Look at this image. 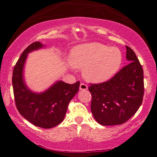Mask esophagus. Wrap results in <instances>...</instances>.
<instances>
[{
  "instance_id": "esophagus-1",
  "label": "esophagus",
  "mask_w": 157,
  "mask_h": 157,
  "mask_svg": "<svg viewBox=\"0 0 157 157\" xmlns=\"http://www.w3.org/2000/svg\"><path fill=\"white\" fill-rule=\"evenodd\" d=\"M87 89H88L87 85H86L84 83H80V91H83V90H87Z\"/></svg>"
}]
</instances>
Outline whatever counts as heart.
Here are the masks:
<instances>
[{"label":"heart","instance_id":"1","mask_svg":"<svg viewBox=\"0 0 157 157\" xmlns=\"http://www.w3.org/2000/svg\"><path fill=\"white\" fill-rule=\"evenodd\" d=\"M75 68L82 69L86 80L100 83L109 80L120 69L122 55L118 48L100 43H89L75 46L70 55Z\"/></svg>","mask_w":157,"mask_h":157}]
</instances>
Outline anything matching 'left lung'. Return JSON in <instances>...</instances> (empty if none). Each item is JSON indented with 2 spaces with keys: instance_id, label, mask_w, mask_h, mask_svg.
<instances>
[{
  "instance_id": "obj_1",
  "label": "left lung",
  "mask_w": 157,
  "mask_h": 157,
  "mask_svg": "<svg viewBox=\"0 0 157 157\" xmlns=\"http://www.w3.org/2000/svg\"><path fill=\"white\" fill-rule=\"evenodd\" d=\"M129 63L111 80L89 86L91 110L95 120L102 125L124 123L137 111L144 94L143 69L134 52L126 46Z\"/></svg>"
}]
</instances>
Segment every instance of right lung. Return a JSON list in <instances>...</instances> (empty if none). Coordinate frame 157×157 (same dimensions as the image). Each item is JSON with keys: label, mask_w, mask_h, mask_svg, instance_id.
<instances>
[{"label": "right lung", "mask_w": 157, "mask_h": 157, "mask_svg": "<svg viewBox=\"0 0 157 157\" xmlns=\"http://www.w3.org/2000/svg\"><path fill=\"white\" fill-rule=\"evenodd\" d=\"M44 47L40 42H35L23 52L14 68L12 86L19 113L37 127L51 128L63 120L68 103L78 91L80 82L68 84L58 80L43 92L30 90L25 82L23 74L27 56Z\"/></svg>", "instance_id": "add662e5"}]
</instances>
